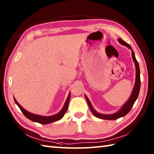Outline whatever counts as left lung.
Segmentation results:
<instances>
[{
    "label": "left lung",
    "mask_w": 154,
    "mask_h": 154,
    "mask_svg": "<svg viewBox=\"0 0 154 154\" xmlns=\"http://www.w3.org/2000/svg\"><path fill=\"white\" fill-rule=\"evenodd\" d=\"M118 41L120 44H121L123 45H125L127 48H128L129 49L132 50V56L133 61L135 63V66H136V81H135V84H134V89L132 90V92L131 95H130L129 99L128 100L127 102L124 104L122 107L121 108L120 110L119 111H118L117 112L112 114H100L98 113L97 111L94 109V108L93 107L92 104H91L90 100L88 99V97L85 95V99L87 101V103L89 104V109L91 110V112L93 114V115L94 116H96L99 119H104V120H116L118 119H119L120 117L124 116L125 115L130 112V110H131L134 104L135 101L136 99H138V94L140 92V67H139V64L138 62L137 61L136 57H135V54L133 50L132 49V47L130 45L127 44L126 42L122 40L121 38L118 39Z\"/></svg>",
    "instance_id": "obj_1"
}]
</instances>
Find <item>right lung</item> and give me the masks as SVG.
<instances>
[{"label":"right lung","instance_id":"add662e5","mask_svg":"<svg viewBox=\"0 0 154 154\" xmlns=\"http://www.w3.org/2000/svg\"><path fill=\"white\" fill-rule=\"evenodd\" d=\"M70 94L71 93H69V95L67 97V99L65 101V103L63 105V109H61L60 112H58L57 114H55V115H52V116H40V115H38V114H32L28 112L26 110H25L24 108H22L21 105H20V104L16 101L15 99V98H14V101L16 104H17L18 106L20 108V109L22 111V112L24 114V115L27 118V119H30V120L33 121V122H38L42 124H50L51 122H55V121L60 120L63 117L64 114L66 112V111L68 109V105H69V99H70Z\"/></svg>","mask_w":154,"mask_h":154}]
</instances>
